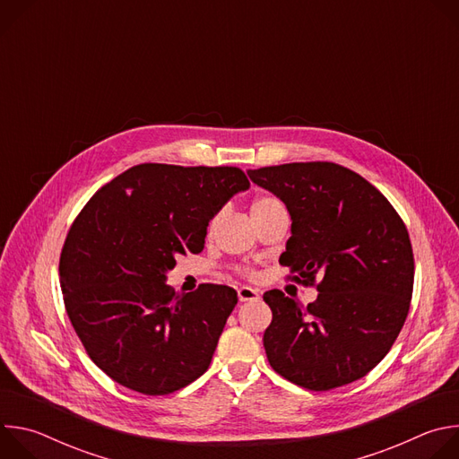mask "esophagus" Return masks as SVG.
<instances>
[{"mask_svg": "<svg viewBox=\"0 0 459 459\" xmlns=\"http://www.w3.org/2000/svg\"><path fill=\"white\" fill-rule=\"evenodd\" d=\"M238 298L241 303L245 301H257L259 299V290L257 289H250V287H241L238 290Z\"/></svg>", "mask_w": 459, "mask_h": 459, "instance_id": "esophagus-1", "label": "esophagus"}]
</instances>
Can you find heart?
Returning <instances> with one entry per match:
<instances>
[{"label": "heart", "instance_id": "heart-1", "mask_svg": "<svg viewBox=\"0 0 459 459\" xmlns=\"http://www.w3.org/2000/svg\"><path fill=\"white\" fill-rule=\"evenodd\" d=\"M278 207H281V204L274 198V195H257V198L250 205V216L255 218L259 214H265Z\"/></svg>", "mask_w": 459, "mask_h": 459}]
</instances>
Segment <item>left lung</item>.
<instances>
[{
  "instance_id": "1",
  "label": "left lung",
  "mask_w": 459,
  "mask_h": 459,
  "mask_svg": "<svg viewBox=\"0 0 459 459\" xmlns=\"http://www.w3.org/2000/svg\"><path fill=\"white\" fill-rule=\"evenodd\" d=\"M290 214L280 264L317 285L303 307L281 290L264 294L273 321L264 334L271 367L289 381L329 390L370 372L407 319L414 255L409 232L385 195L329 161L247 170Z\"/></svg>"
}]
</instances>
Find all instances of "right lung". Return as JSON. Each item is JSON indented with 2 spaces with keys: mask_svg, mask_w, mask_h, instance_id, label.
Instances as JSON below:
<instances>
[{
  "mask_svg": "<svg viewBox=\"0 0 459 459\" xmlns=\"http://www.w3.org/2000/svg\"><path fill=\"white\" fill-rule=\"evenodd\" d=\"M250 186L236 167L143 163L101 186L59 257L63 301L91 359L116 383L163 396L211 365L234 289L167 285L176 257L205 247L209 221Z\"/></svg>",
  "mask_w": 459,
  "mask_h": 459,
  "instance_id": "1",
  "label": "right lung"
}]
</instances>
